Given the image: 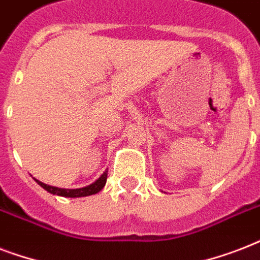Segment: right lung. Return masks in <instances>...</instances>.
<instances>
[{
	"mask_svg": "<svg viewBox=\"0 0 260 260\" xmlns=\"http://www.w3.org/2000/svg\"><path fill=\"white\" fill-rule=\"evenodd\" d=\"M106 178H108V171H104L101 177L98 178L97 181L93 182L91 185L85 186V187H79V189H60V187H55V186H50L43 183V182L35 179L38 182L39 185L42 186L43 189L47 190L48 193L56 194V196H62V197H86V196H91V194L98 193L100 190H102V187L105 186Z\"/></svg>",
	"mask_w": 260,
	"mask_h": 260,
	"instance_id": "obj_1",
	"label": "right lung"
}]
</instances>
